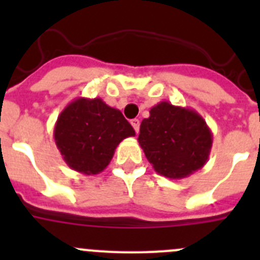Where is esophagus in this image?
Here are the masks:
<instances>
[{
  "instance_id": "1",
  "label": "esophagus",
  "mask_w": 260,
  "mask_h": 260,
  "mask_svg": "<svg viewBox=\"0 0 260 260\" xmlns=\"http://www.w3.org/2000/svg\"><path fill=\"white\" fill-rule=\"evenodd\" d=\"M132 126L133 127H134V130L137 133H139V125H141V121H139V119L138 118H134V119H132Z\"/></svg>"
}]
</instances>
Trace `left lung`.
<instances>
[{"instance_id": "obj_1", "label": "left lung", "mask_w": 260, "mask_h": 260, "mask_svg": "<svg viewBox=\"0 0 260 260\" xmlns=\"http://www.w3.org/2000/svg\"><path fill=\"white\" fill-rule=\"evenodd\" d=\"M138 142L156 173L181 180L207 162L212 133L194 109L160 102L142 121Z\"/></svg>"}]
</instances>
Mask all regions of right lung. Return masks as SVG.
<instances>
[{
  "label": "right lung",
  "mask_w": 260,
  "mask_h": 260,
  "mask_svg": "<svg viewBox=\"0 0 260 260\" xmlns=\"http://www.w3.org/2000/svg\"><path fill=\"white\" fill-rule=\"evenodd\" d=\"M53 134L69 168L91 176L104 171L117 146L135 132L121 110L100 98H78L62 110Z\"/></svg>",
  "instance_id": "1"
}]
</instances>
